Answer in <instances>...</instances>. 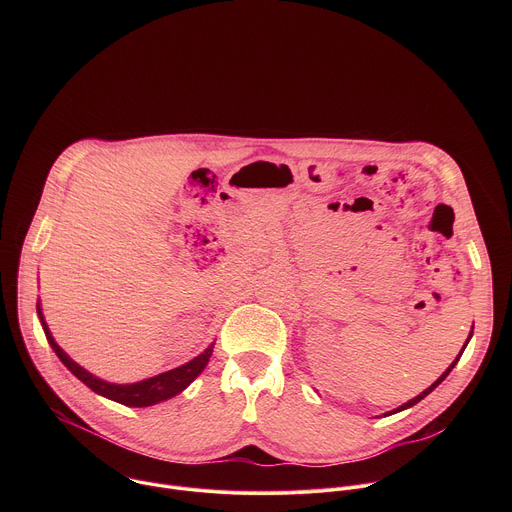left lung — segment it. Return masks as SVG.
<instances>
[{"label": "left lung", "instance_id": "8db88e82", "mask_svg": "<svg viewBox=\"0 0 512 512\" xmlns=\"http://www.w3.org/2000/svg\"><path fill=\"white\" fill-rule=\"evenodd\" d=\"M472 330H474V326H472ZM470 338H472V332H470V336H468V340H466V344H464V348H466V346H468V342H470ZM464 348H462V350H460V354H458V356H456V360H454V362H452V364H450V367H448V369H446V371H444V375H442V377H440V379H437V381H435V383H433V385H431V387H427V389H425V391H423V393H419V395H417V397H413V399H411V401H407V403H403V405H401V407H397V409H393V411H389V413H385V415H391V413H397V411H403V409H409V407H413V405H415V403H419V401H421V399H423V397H427V395H429V393H431V391H433V389H435V387H437V385H440V383H442V381H444V379H446V377H448V375H450V373H452V369H454V367H456V364H458V360H460V356H462V352H464Z\"/></svg>", "mask_w": 512, "mask_h": 512}]
</instances>
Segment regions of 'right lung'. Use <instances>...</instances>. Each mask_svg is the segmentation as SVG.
Wrapping results in <instances>:
<instances>
[{
	"label": "right lung",
	"instance_id": "add662e5",
	"mask_svg": "<svg viewBox=\"0 0 512 512\" xmlns=\"http://www.w3.org/2000/svg\"><path fill=\"white\" fill-rule=\"evenodd\" d=\"M36 310H38V316H40V322H42V328H44V334H46V340L50 342L52 350L56 352V356L62 360L64 367L75 375L79 381H83L91 391H95L97 395H103L111 401H117L121 405H127V407H150V405H156L160 401H166V399H172L176 397L178 393H182L208 364V358L212 354V348L214 344H210L202 354H198L196 358H192L190 362L182 364V367L178 369H172L168 373H162V375H156L152 379H145V381H139V383H131V385H115V383H107V381H101L99 377L91 375L89 371H85L81 364H77L75 360H72L58 344L56 340L52 338L46 322H44V316H42V310H40V304H36Z\"/></svg>",
	"mask_w": 512,
	"mask_h": 512
}]
</instances>
